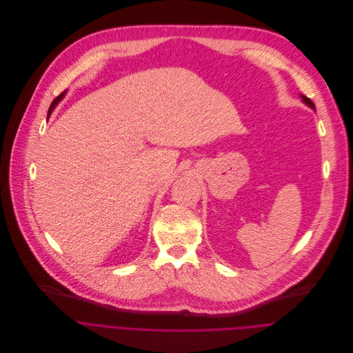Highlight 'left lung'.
I'll list each match as a JSON object with an SVG mask.
<instances>
[{
  "label": "left lung",
  "mask_w": 353,
  "mask_h": 353,
  "mask_svg": "<svg viewBox=\"0 0 353 353\" xmlns=\"http://www.w3.org/2000/svg\"><path fill=\"white\" fill-rule=\"evenodd\" d=\"M302 100H303V103L305 104H307L310 108H313V110H316V107H314V104H313V101L310 100V99H307L306 96H302Z\"/></svg>",
  "instance_id": "left-lung-1"
}]
</instances>
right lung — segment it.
I'll list each match as a JSON object with an SVG mask.
<instances>
[{
  "mask_svg": "<svg viewBox=\"0 0 353 353\" xmlns=\"http://www.w3.org/2000/svg\"><path fill=\"white\" fill-rule=\"evenodd\" d=\"M65 93H66V92H62V93H61V94H59V96H58V97H57V99H55V100L51 103V105H50V110H48V115L51 114V111L54 110V107L58 104V101H59V100H61V99L65 96Z\"/></svg>",
  "mask_w": 353,
  "mask_h": 353,
  "instance_id": "obj_1",
  "label": "right lung"
}]
</instances>
